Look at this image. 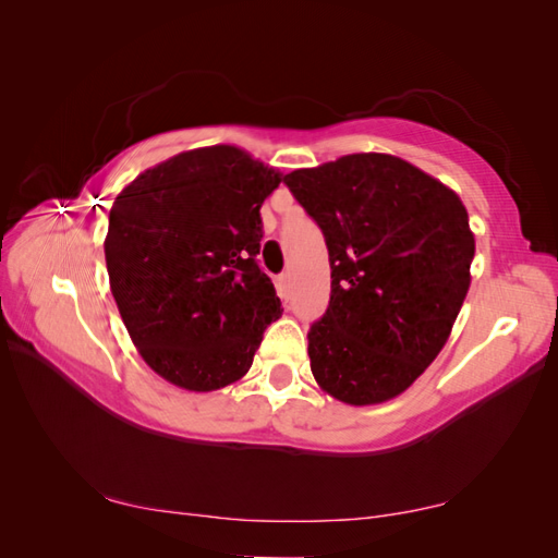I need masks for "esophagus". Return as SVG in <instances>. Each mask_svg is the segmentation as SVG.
I'll return each instance as SVG.
<instances>
[{
    "label": "esophagus",
    "instance_id": "1",
    "mask_svg": "<svg viewBox=\"0 0 558 558\" xmlns=\"http://www.w3.org/2000/svg\"><path fill=\"white\" fill-rule=\"evenodd\" d=\"M277 291L281 298H289V293H291V275L289 272L277 277Z\"/></svg>",
    "mask_w": 558,
    "mask_h": 558
}]
</instances>
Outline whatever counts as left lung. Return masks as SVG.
Instances as JSON below:
<instances>
[{
    "label": "left lung",
    "mask_w": 558,
    "mask_h": 558,
    "mask_svg": "<svg viewBox=\"0 0 558 558\" xmlns=\"http://www.w3.org/2000/svg\"><path fill=\"white\" fill-rule=\"evenodd\" d=\"M283 183L330 256V305L307 335L316 384L356 408L408 391L470 289L475 234L461 197L388 154L342 156Z\"/></svg>",
    "instance_id": "1"
}]
</instances>
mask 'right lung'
Masks as SVG:
<instances>
[{
	"label": "right lung",
	"mask_w": 558,
	"mask_h": 558,
	"mask_svg": "<svg viewBox=\"0 0 558 558\" xmlns=\"http://www.w3.org/2000/svg\"><path fill=\"white\" fill-rule=\"evenodd\" d=\"M281 183L238 146L183 150L116 197L105 258L111 293L146 365L185 391L242 379L281 316L256 263L260 207Z\"/></svg>",
	"instance_id": "1"
}]
</instances>
